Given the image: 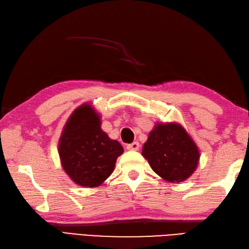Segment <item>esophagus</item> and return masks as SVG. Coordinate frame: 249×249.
Here are the masks:
<instances>
[{
    "instance_id": "34e87169",
    "label": "esophagus",
    "mask_w": 249,
    "mask_h": 249,
    "mask_svg": "<svg viewBox=\"0 0 249 249\" xmlns=\"http://www.w3.org/2000/svg\"><path fill=\"white\" fill-rule=\"evenodd\" d=\"M139 148H140L139 142H133L132 144H129L128 146H126V149H129V150H139Z\"/></svg>"
}]
</instances>
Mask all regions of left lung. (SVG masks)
<instances>
[{
  "label": "left lung",
  "instance_id": "left-lung-1",
  "mask_svg": "<svg viewBox=\"0 0 249 249\" xmlns=\"http://www.w3.org/2000/svg\"><path fill=\"white\" fill-rule=\"evenodd\" d=\"M142 155L151 169L166 181H184L196 171L197 146L178 124H157L143 146Z\"/></svg>",
  "mask_w": 249,
  "mask_h": 249
}]
</instances>
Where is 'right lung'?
<instances>
[{
	"mask_svg": "<svg viewBox=\"0 0 249 249\" xmlns=\"http://www.w3.org/2000/svg\"><path fill=\"white\" fill-rule=\"evenodd\" d=\"M59 156L75 184L100 186L113 173L116 160L124 153L118 141L101 129L100 115L90 104L76 108L64 125L59 141Z\"/></svg>",
	"mask_w": 249,
	"mask_h": 249,
	"instance_id": "add662e5",
	"label": "right lung"
}]
</instances>
